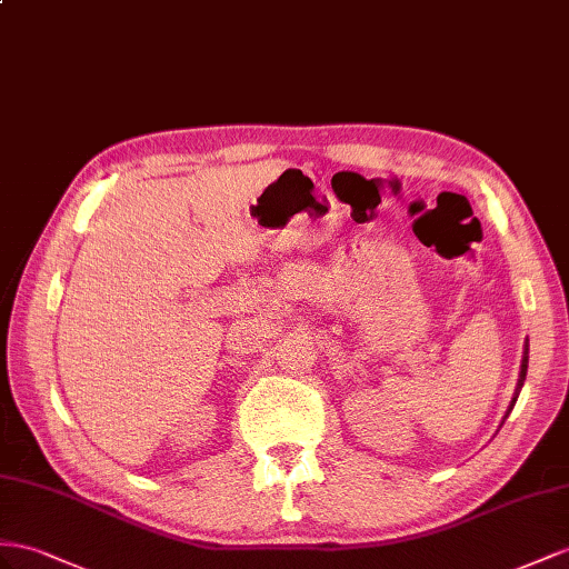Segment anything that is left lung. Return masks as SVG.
<instances>
[{
    "label": "left lung",
    "mask_w": 569,
    "mask_h": 569,
    "mask_svg": "<svg viewBox=\"0 0 569 569\" xmlns=\"http://www.w3.org/2000/svg\"><path fill=\"white\" fill-rule=\"evenodd\" d=\"M527 366H529V346L523 348V360H521V375H519V385H517V395H515V399H512V403H509V411L515 409V403H517V397H519V389H521V385H523V380H527ZM507 411V413H509Z\"/></svg>",
    "instance_id": "1"
}]
</instances>
